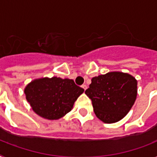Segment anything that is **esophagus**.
<instances>
[{
	"label": "esophagus",
	"mask_w": 157,
	"mask_h": 157,
	"mask_svg": "<svg viewBox=\"0 0 157 157\" xmlns=\"http://www.w3.org/2000/svg\"><path fill=\"white\" fill-rule=\"evenodd\" d=\"M81 87H82V88H83L85 90H86V89H87V86H86V85H82V86H81Z\"/></svg>",
	"instance_id": "obj_1"
}]
</instances>
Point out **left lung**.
Masks as SVG:
<instances>
[{
    "label": "left lung",
    "mask_w": 157,
    "mask_h": 157,
    "mask_svg": "<svg viewBox=\"0 0 157 157\" xmlns=\"http://www.w3.org/2000/svg\"><path fill=\"white\" fill-rule=\"evenodd\" d=\"M138 81L121 71H111L94 76L86 94L90 98L98 119L112 124L123 119L137 98Z\"/></svg>",
    "instance_id": "left-lung-1"
}]
</instances>
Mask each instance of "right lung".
I'll return each mask as SVG.
<instances>
[{
    "instance_id": "add662e5",
    "label": "right lung",
    "mask_w": 157,
    "mask_h": 157,
    "mask_svg": "<svg viewBox=\"0 0 157 157\" xmlns=\"http://www.w3.org/2000/svg\"><path fill=\"white\" fill-rule=\"evenodd\" d=\"M84 89L73 80L60 77L35 79L24 89L26 99L38 116L47 120H59L68 113Z\"/></svg>"
}]
</instances>
